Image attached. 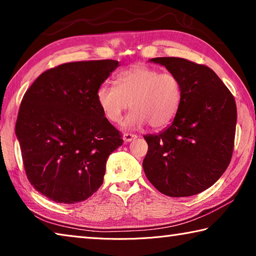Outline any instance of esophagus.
I'll list each match as a JSON object with an SVG mask.
<instances>
[{"label":"esophagus","mask_w":256,"mask_h":256,"mask_svg":"<svg viewBox=\"0 0 256 256\" xmlns=\"http://www.w3.org/2000/svg\"><path fill=\"white\" fill-rule=\"evenodd\" d=\"M138 138L136 134H132V133H124V136H123V140H124V142H130V141H132V140H134V138Z\"/></svg>","instance_id":"1"}]
</instances>
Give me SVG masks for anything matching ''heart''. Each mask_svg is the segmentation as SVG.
I'll return each instance as SVG.
<instances>
[{"instance_id": "obj_1", "label": "heart", "mask_w": 256, "mask_h": 256, "mask_svg": "<svg viewBox=\"0 0 256 256\" xmlns=\"http://www.w3.org/2000/svg\"><path fill=\"white\" fill-rule=\"evenodd\" d=\"M97 102L105 118L120 123L130 106L125 126L140 128L148 123L159 130L174 122L183 100V86L178 76L162 72L144 64H134L120 72L115 86L102 84L96 92Z\"/></svg>"}]
</instances>
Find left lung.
<instances>
[{"mask_svg":"<svg viewBox=\"0 0 256 256\" xmlns=\"http://www.w3.org/2000/svg\"><path fill=\"white\" fill-rule=\"evenodd\" d=\"M150 60L178 76L183 100L170 128L144 136L148 152L142 166L146 178L164 196H196L214 185L230 162L235 98L206 66L180 58Z\"/></svg>","mask_w":256,"mask_h":256,"instance_id":"8db88e82","label":"left lung"}]
</instances>
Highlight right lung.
<instances>
[{
    "label": "right lung",
    "mask_w": 256,
    "mask_h": 256,
    "mask_svg": "<svg viewBox=\"0 0 256 256\" xmlns=\"http://www.w3.org/2000/svg\"><path fill=\"white\" fill-rule=\"evenodd\" d=\"M118 66L114 60L64 63L42 72L26 92L16 134L27 178L50 200L84 201L102 184L107 159L123 138L96 92Z\"/></svg>",
    "instance_id": "add662e5"
}]
</instances>
